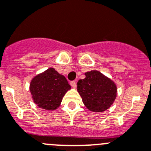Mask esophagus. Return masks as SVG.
Segmentation results:
<instances>
[{
  "label": "esophagus",
  "instance_id": "34e87169",
  "mask_svg": "<svg viewBox=\"0 0 151 151\" xmlns=\"http://www.w3.org/2000/svg\"><path fill=\"white\" fill-rule=\"evenodd\" d=\"M70 84H71V87H73V88H76V87H77V83H76L75 81H71V82L70 83Z\"/></svg>",
  "mask_w": 151,
  "mask_h": 151
}]
</instances>
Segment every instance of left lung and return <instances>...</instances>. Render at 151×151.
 <instances>
[{
	"label": "left lung",
	"mask_w": 151,
	"mask_h": 151,
	"mask_svg": "<svg viewBox=\"0 0 151 151\" xmlns=\"http://www.w3.org/2000/svg\"><path fill=\"white\" fill-rule=\"evenodd\" d=\"M86 77L77 82V91L84 105L92 112L106 110L116 98L115 83L98 71L85 73Z\"/></svg>",
	"instance_id": "left-lung-1"
}]
</instances>
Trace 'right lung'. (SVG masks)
Returning a JSON list of instances; mask_svg holds the SVG:
<instances>
[{
	"mask_svg": "<svg viewBox=\"0 0 151 151\" xmlns=\"http://www.w3.org/2000/svg\"><path fill=\"white\" fill-rule=\"evenodd\" d=\"M69 89H71V86L65 77L53 68L33 77L29 85V91L35 104L47 110L57 109Z\"/></svg>",
	"mask_w": 151,
	"mask_h": 151,
	"instance_id": "right-lung-1",
	"label": "right lung"
}]
</instances>
